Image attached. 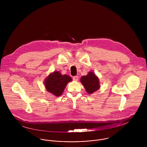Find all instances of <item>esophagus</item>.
Segmentation results:
<instances>
[{
  "label": "esophagus",
  "instance_id": "1",
  "mask_svg": "<svg viewBox=\"0 0 147 147\" xmlns=\"http://www.w3.org/2000/svg\"><path fill=\"white\" fill-rule=\"evenodd\" d=\"M73 80H75V81H78V77L77 76H74V77H73Z\"/></svg>",
  "mask_w": 147,
  "mask_h": 147
}]
</instances>
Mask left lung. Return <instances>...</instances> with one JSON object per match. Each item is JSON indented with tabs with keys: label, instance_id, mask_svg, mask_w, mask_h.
<instances>
[{
	"label": "left lung",
	"instance_id": "left-lung-1",
	"mask_svg": "<svg viewBox=\"0 0 147 147\" xmlns=\"http://www.w3.org/2000/svg\"><path fill=\"white\" fill-rule=\"evenodd\" d=\"M80 82L84 85L87 93L92 94L100 88L98 78L93 72H89L86 76H83L80 79Z\"/></svg>",
	"mask_w": 147,
	"mask_h": 147
}]
</instances>
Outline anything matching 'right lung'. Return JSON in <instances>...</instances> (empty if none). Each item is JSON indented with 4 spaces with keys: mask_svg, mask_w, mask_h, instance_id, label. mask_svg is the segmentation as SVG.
Segmentation results:
<instances>
[{
    "mask_svg": "<svg viewBox=\"0 0 147 147\" xmlns=\"http://www.w3.org/2000/svg\"><path fill=\"white\" fill-rule=\"evenodd\" d=\"M72 78L67 75H62L59 71H55L49 75L45 80L46 90L56 96H61L67 83Z\"/></svg>",
    "mask_w": 147,
    "mask_h": 147,
    "instance_id": "add662e5",
    "label": "right lung"
}]
</instances>
